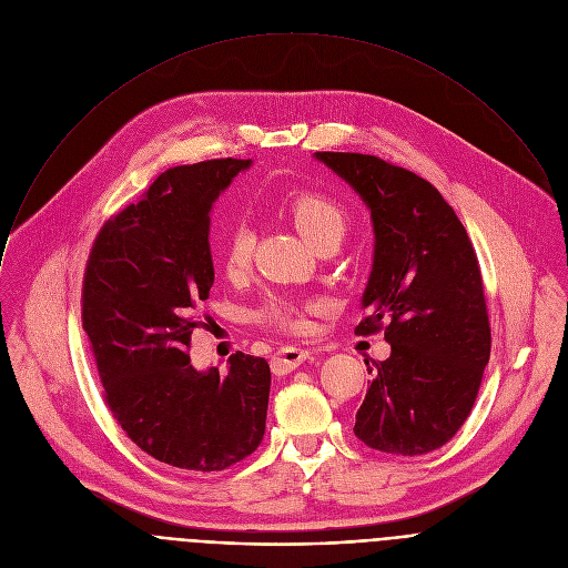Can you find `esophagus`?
<instances>
[{
  "label": "esophagus",
  "mask_w": 568,
  "mask_h": 568,
  "mask_svg": "<svg viewBox=\"0 0 568 568\" xmlns=\"http://www.w3.org/2000/svg\"><path fill=\"white\" fill-rule=\"evenodd\" d=\"M307 357H310V353H307L305 348H296V346L281 348V351L272 357V371H274L276 375H287V373H292L294 368H298Z\"/></svg>",
  "instance_id": "1"
}]
</instances>
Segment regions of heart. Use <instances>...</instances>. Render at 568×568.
<instances>
[{"label":"heart","mask_w":568,"mask_h":568,"mask_svg":"<svg viewBox=\"0 0 568 568\" xmlns=\"http://www.w3.org/2000/svg\"><path fill=\"white\" fill-rule=\"evenodd\" d=\"M285 211L298 233L316 250L326 242H339L348 229V213L335 200L314 193L298 191L285 202ZM254 252V231L247 222H233L220 242V263L229 276L245 272L252 263ZM310 305H303L287 296H270L261 310L258 318L274 328L298 333L305 328V312Z\"/></svg>","instance_id":"heart-1"}]
</instances>
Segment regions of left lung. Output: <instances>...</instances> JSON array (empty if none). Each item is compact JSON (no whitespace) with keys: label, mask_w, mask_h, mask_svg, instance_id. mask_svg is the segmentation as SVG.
Here are the masks:
<instances>
[{"label":"left lung","mask_w":568,"mask_h":568,"mask_svg":"<svg viewBox=\"0 0 568 568\" xmlns=\"http://www.w3.org/2000/svg\"><path fill=\"white\" fill-rule=\"evenodd\" d=\"M366 204L373 265L359 335L384 328L390 355L375 364L355 416L368 447L418 456L467 420L490 359V321L476 254L454 209L416 173L359 152H314Z\"/></svg>","instance_id":"obj_1"}]
</instances>
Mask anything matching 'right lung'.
I'll use <instances>...</instances> for the list:
<instances>
[{"instance_id":"add662e5","label":"right lung","mask_w":568,"mask_h":568,"mask_svg":"<svg viewBox=\"0 0 568 568\" xmlns=\"http://www.w3.org/2000/svg\"><path fill=\"white\" fill-rule=\"evenodd\" d=\"M252 159H213L161 173L99 233L83 283V328L105 402L152 458L184 471H220L265 436L272 373L235 353L222 373L186 355L193 310L213 285L211 209Z\"/></svg>"}]
</instances>
